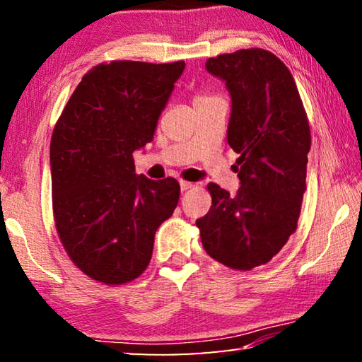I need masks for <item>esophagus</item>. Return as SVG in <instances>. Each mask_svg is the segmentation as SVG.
Instances as JSON below:
<instances>
[{
	"instance_id": "obj_1",
	"label": "esophagus",
	"mask_w": 362,
	"mask_h": 362,
	"mask_svg": "<svg viewBox=\"0 0 362 362\" xmlns=\"http://www.w3.org/2000/svg\"><path fill=\"white\" fill-rule=\"evenodd\" d=\"M193 188V183L192 182H185V180H180V189L182 192H187V189Z\"/></svg>"
}]
</instances>
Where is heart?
<instances>
[{"label":"heart","instance_id":"obj_1","mask_svg":"<svg viewBox=\"0 0 362 362\" xmlns=\"http://www.w3.org/2000/svg\"><path fill=\"white\" fill-rule=\"evenodd\" d=\"M209 99H212V97H207V95H198L194 99V103H199V102H204V100H209Z\"/></svg>","mask_w":362,"mask_h":362}]
</instances>
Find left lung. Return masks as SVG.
<instances>
[{"mask_svg":"<svg viewBox=\"0 0 362 362\" xmlns=\"http://www.w3.org/2000/svg\"><path fill=\"white\" fill-rule=\"evenodd\" d=\"M206 70L231 97L226 131L240 158V189L209 183L212 206L196 220L212 259L252 269L276 255L297 228L305 193L310 126L287 66L265 49H241L207 59Z\"/></svg>","mask_w":362,"mask_h":362,"instance_id":"obj_1","label":"left lung"}]
</instances>
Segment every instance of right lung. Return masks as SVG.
I'll use <instances>...</instances> for the list:
<instances>
[{
  "label": "right lung",
  "instance_id": "right-lung-1",
  "mask_svg": "<svg viewBox=\"0 0 362 362\" xmlns=\"http://www.w3.org/2000/svg\"><path fill=\"white\" fill-rule=\"evenodd\" d=\"M185 62L115 60L84 75L51 139L52 207L60 241L84 274L124 284L148 267L155 233L179 203L175 179L137 175Z\"/></svg>",
  "mask_w": 362,
  "mask_h": 362
}]
</instances>
